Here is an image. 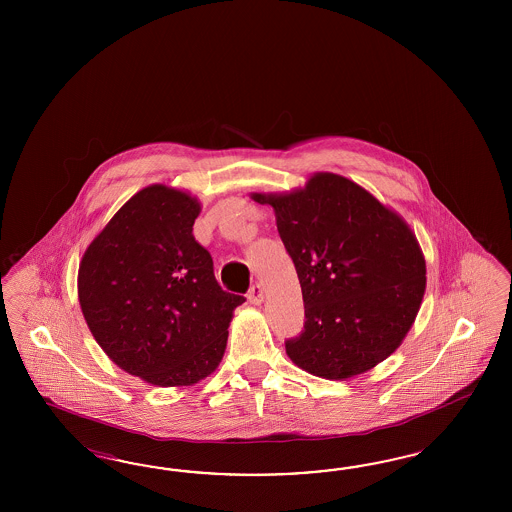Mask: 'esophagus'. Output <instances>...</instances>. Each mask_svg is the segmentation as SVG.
I'll return each mask as SVG.
<instances>
[{"instance_id":"1","label":"esophagus","mask_w":512,"mask_h":512,"mask_svg":"<svg viewBox=\"0 0 512 512\" xmlns=\"http://www.w3.org/2000/svg\"><path fill=\"white\" fill-rule=\"evenodd\" d=\"M248 298L251 304L259 306V304H261V302L264 300L263 285H261V283H253V285H251V289H249Z\"/></svg>"}]
</instances>
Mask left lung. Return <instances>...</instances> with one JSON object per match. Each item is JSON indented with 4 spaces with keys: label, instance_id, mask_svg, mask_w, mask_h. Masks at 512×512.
I'll use <instances>...</instances> for the list:
<instances>
[{
    "label": "left lung",
    "instance_id": "obj_1",
    "mask_svg": "<svg viewBox=\"0 0 512 512\" xmlns=\"http://www.w3.org/2000/svg\"><path fill=\"white\" fill-rule=\"evenodd\" d=\"M253 201L274 208L302 287L304 330L285 341L296 366L347 379L390 357L426 289V263L402 217L332 172L313 174L293 193H255Z\"/></svg>",
    "mask_w": 512,
    "mask_h": 512
}]
</instances>
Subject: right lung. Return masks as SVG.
<instances>
[{
  "label": "right lung",
  "mask_w": 512,
  "mask_h": 512,
  "mask_svg": "<svg viewBox=\"0 0 512 512\" xmlns=\"http://www.w3.org/2000/svg\"><path fill=\"white\" fill-rule=\"evenodd\" d=\"M201 204L144 187L110 219L78 268V300L93 338L124 372L187 387L221 362L229 323L246 298L221 289L193 236Z\"/></svg>",
  "instance_id": "obj_1"
}]
</instances>
